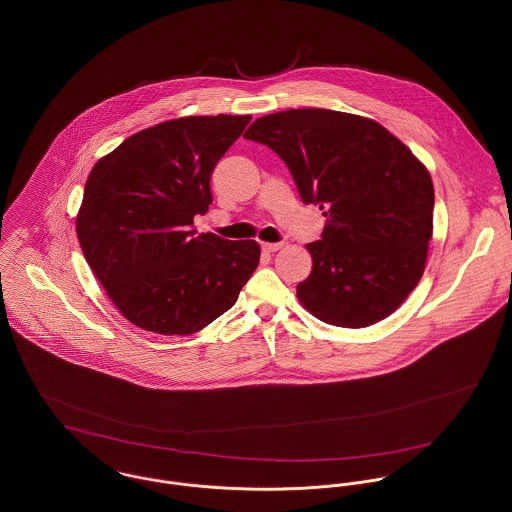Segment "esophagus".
Listing matches in <instances>:
<instances>
[{
  "label": "esophagus",
  "instance_id": "obj_1",
  "mask_svg": "<svg viewBox=\"0 0 512 512\" xmlns=\"http://www.w3.org/2000/svg\"><path fill=\"white\" fill-rule=\"evenodd\" d=\"M280 248H282V244H280V242H262V250H264V252L274 254V252H278Z\"/></svg>",
  "mask_w": 512,
  "mask_h": 512
}]
</instances>
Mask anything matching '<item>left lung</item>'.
Here are the masks:
<instances>
[{"label": "left lung", "mask_w": 512, "mask_h": 512, "mask_svg": "<svg viewBox=\"0 0 512 512\" xmlns=\"http://www.w3.org/2000/svg\"><path fill=\"white\" fill-rule=\"evenodd\" d=\"M246 140L274 149L305 203L327 217L309 242L313 266L299 303L347 329L394 313L418 286L434 232L428 167L378 122L325 108H297L252 122Z\"/></svg>", "instance_id": "left-lung-1"}]
</instances>
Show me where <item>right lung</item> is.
<instances>
[{
  "label": "right lung",
  "instance_id": "1",
  "mask_svg": "<svg viewBox=\"0 0 512 512\" xmlns=\"http://www.w3.org/2000/svg\"><path fill=\"white\" fill-rule=\"evenodd\" d=\"M252 116L146 128L92 167L76 215L82 254L116 309L157 335H193L228 311L260 262L254 240L191 230L211 173Z\"/></svg>",
  "mask_w": 512,
  "mask_h": 512
}]
</instances>
